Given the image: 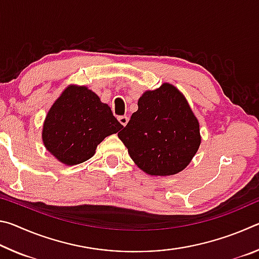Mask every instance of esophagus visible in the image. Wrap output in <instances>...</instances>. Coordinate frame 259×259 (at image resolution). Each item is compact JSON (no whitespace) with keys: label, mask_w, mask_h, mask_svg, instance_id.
<instances>
[{"label":"esophagus","mask_w":259,"mask_h":259,"mask_svg":"<svg viewBox=\"0 0 259 259\" xmlns=\"http://www.w3.org/2000/svg\"><path fill=\"white\" fill-rule=\"evenodd\" d=\"M128 121H129V119H128V116H119V122L120 123L123 125V126H125L126 125V123H128Z\"/></svg>","instance_id":"esophagus-1"}]
</instances>
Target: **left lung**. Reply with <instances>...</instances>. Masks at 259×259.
Segmentation results:
<instances>
[{"mask_svg":"<svg viewBox=\"0 0 259 259\" xmlns=\"http://www.w3.org/2000/svg\"><path fill=\"white\" fill-rule=\"evenodd\" d=\"M117 136L138 168L151 176L181 172L201 144L198 119L170 83L144 93L137 112Z\"/></svg>","mask_w":259,"mask_h":259,"instance_id":"left-lung-1","label":"left lung"}]
</instances>
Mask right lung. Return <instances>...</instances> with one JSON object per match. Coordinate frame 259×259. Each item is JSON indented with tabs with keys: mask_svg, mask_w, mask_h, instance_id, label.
I'll return each instance as SVG.
<instances>
[{
	"mask_svg": "<svg viewBox=\"0 0 259 259\" xmlns=\"http://www.w3.org/2000/svg\"><path fill=\"white\" fill-rule=\"evenodd\" d=\"M121 128L111 107L94 91L68 85L47 114L42 140L59 162L75 165L94 156L99 144Z\"/></svg>",
	"mask_w": 259,
	"mask_h": 259,
	"instance_id": "1",
	"label": "right lung"
}]
</instances>
